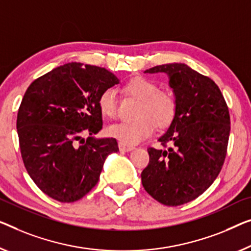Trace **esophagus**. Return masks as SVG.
I'll return each instance as SVG.
<instances>
[{
    "label": "esophagus",
    "instance_id": "1",
    "mask_svg": "<svg viewBox=\"0 0 251 251\" xmlns=\"http://www.w3.org/2000/svg\"><path fill=\"white\" fill-rule=\"evenodd\" d=\"M118 148H119V150H121V151H123V152H129V151H133V150L135 149V148L133 147V145L123 143V142H119Z\"/></svg>",
    "mask_w": 251,
    "mask_h": 251
}]
</instances>
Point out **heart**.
<instances>
[{"label":"heart","mask_w":251,"mask_h":251,"mask_svg":"<svg viewBox=\"0 0 251 251\" xmlns=\"http://www.w3.org/2000/svg\"><path fill=\"white\" fill-rule=\"evenodd\" d=\"M124 91L140 100L135 121L122 122L108 127V134L126 144H137L154 133L155 127H167L174 121L177 101L173 93L158 90L149 78L136 76L124 85ZM98 109L103 117L115 118L117 114V95L106 89L99 95Z\"/></svg>","instance_id":"heart-1"}]
</instances>
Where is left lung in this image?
<instances>
[{"instance_id": "1", "label": "left lung", "mask_w": 251, "mask_h": 251, "mask_svg": "<svg viewBox=\"0 0 251 251\" xmlns=\"http://www.w3.org/2000/svg\"><path fill=\"white\" fill-rule=\"evenodd\" d=\"M144 73L167 74L177 111L158 140L170 147L148 149L142 185L161 204L178 206L201 195L221 171L230 135L229 109L215 82L184 63L158 65Z\"/></svg>"}]
</instances>
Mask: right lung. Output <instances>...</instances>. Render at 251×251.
Returning <instances> with one entry per match:
<instances>
[{
  "mask_svg": "<svg viewBox=\"0 0 251 251\" xmlns=\"http://www.w3.org/2000/svg\"><path fill=\"white\" fill-rule=\"evenodd\" d=\"M118 83L103 67L72 62L29 85L18 111L19 143L25 169L46 195L72 203L97 185L104 160L118 151L115 138L95 137L102 128L97 102Z\"/></svg>",
  "mask_w": 251,
  "mask_h": 251,
  "instance_id": "add662e5",
  "label": "right lung"
}]
</instances>
